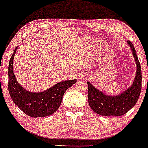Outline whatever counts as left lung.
<instances>
[{"label":"left lung","mask_w":148,"mask_h":148,"mask_svg":"<svg viewBox=\"0 0 148 148\" xmlns=\"http://www.w3.org/2000/svg\"><path fill=\"white\" fill-rule=\"evenodd\" d=\"M127 44L136 64L135 78L130 87L118 95H110L94 87L90 82H87L90 107L95 113L101 116H120L125 114L135 106L140 95L142 88L141 65L133 44L128 40Z\"/></svg>","instance_id":"left-lung-1"}]
</instances>
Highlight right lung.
I'll return each mask as SVG.
<instances>
[{"instance_id":"1","label":"right lung","mask_w":148,"mask_h":148,"mask_svg":"<svg viewBox=\"0 0 148 148\" xmlns=\"http://www.w3.org/2000/svg\"><path fill=\"white\" fill-rule=\"evenodd\" d=\"M18 46L9 62L8 89L12 100L27 116L39 118L53 114L59 108L64 94L77 79L62 81L40 92H31L23 88L17 81L13 71V61Z\"/></svg>"}]
</instances>
